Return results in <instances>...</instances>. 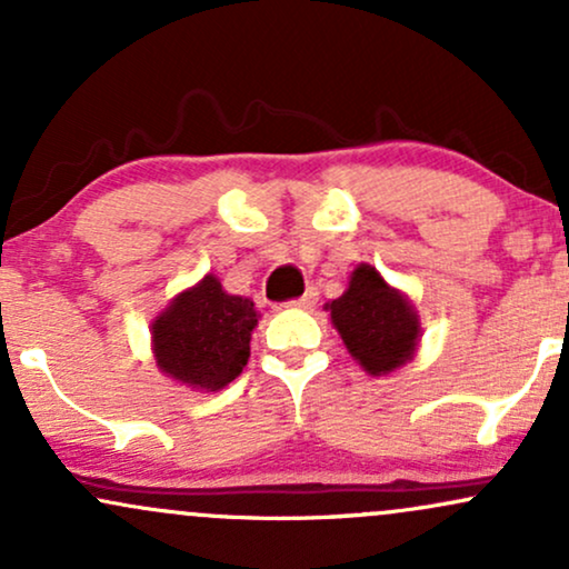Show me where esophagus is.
<instances>
[{
	"label": "esophagus",
	"mask_w": 569,
	"mask_h": 569,
	"mask_svg": "<svg viewBox=\"0 0 569 569\" xmlns=\"http://www.w3.org/2000/svg\"><path fill=\"white\" fill-rule=\"evenodd\" d=\"M316 302H318V293L310 289V291L305 293V297H299V299H291L289 307H312V305H316Z\"/></svg>",
	"instance_id": "34e87169"
}]
</instances>
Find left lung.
Segmentation results:
<instances>
[{"mask_svg": "<svg viewBox=\"0 0 569 569\" xmlns=\"http://www.w3.org/2000/svg\"><path fill=\"white\" fill-rule=\"evenodd\" d=\"M326 310L345 348L371 377L390 375L415 358L420 318L407 293L385 283L371 264H358L348 291L326 305Z\"/></svg>", "mask_w": 569, "mask_h": 569, "instance_id": "left-lung-1", "label": "left lung"}]
</instances>
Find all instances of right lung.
Instances as JSON below:
<instances>
[{
    "mask_svg": "<svg viewBox=\"0 0 569 569\" xmlns=\"http://www.w3.org/2000/svg\"><path fill=\"white\" fill-rule=\"evenodd\" d=\"M257 323L251 299L227 293L217 276H206L152 321L154 361L171 380L213 393L243 371Z\"/></svg>",
    "mask_w": 569,
    "mask_h": 569,
    "instance_id": "obj_1",
    "label": "right lung"
}]
</instances>
